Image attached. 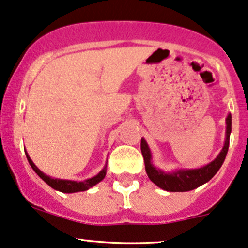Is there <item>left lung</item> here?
<instances>
[{
    "instance_id": "1",
    "label": "left lung",
    "mask_w": 248,
    "mask_h": 248,
    "mask_svg": "<svg viewBox=\"0 0 248 248\" xmlns=\"http://www.w3.org/2000/svg\"><path fill=\"white\" fill-rule=\"evenodd\" d=\"M232 129V116L227 115L226 118V139L221 152L212 162L206 166L198 168V169H179L172 172H166L161 169H156L153 166L152 153L148 147L146 140L141 139V152L143 155L144 166L148 177L154 184H156L161 189L170 192H184L196 189L209 182L213 176L220 169L226 157L227 150L230 146V134Z\"/></svg>"
}]
</instances>
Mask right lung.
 Segmentation results:
<instances>
[{"instance_id": "obj_1", "label": "right lung", "mask_w": 248, "mask_h": 248, "mask_svg": "<svg viewBox=\"0 0 248 248\" xmlns=\"http://www.w3.org/2000/svg\"><path fill=\"white\" fill-rule=\"evenodd\" d=\"M27 154V153H25ZM27 158L29 161L31 168L35 170V172L37 175L41 177L47 186H50L52 189L58 190L61 192H65V193H73V192H79V191H86V190L90 189V187L94 186L95 184H98L99 182H101L102 179L105 178L106 176V171H107V164L104 167V169L101 170L98 175L94 176L92 178H88L84 182H76V181H67V179H58V178H52L50 176L45 175L44 172H42L41 170L38 169L35 166L32 161H31L30 156L27 154Z\"/></svg>"}]
</instances>
